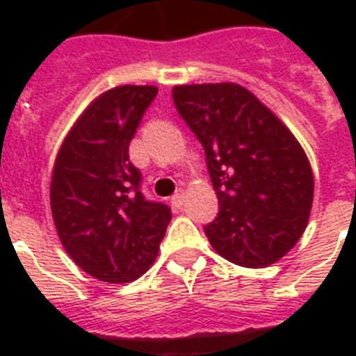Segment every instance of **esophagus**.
Returning <instances> with one entry per match:
<instances>
[{
  "label": "esophagus",
  "instance_id": "34e87169",
  "mask_svg": "<svg viewBox=\"0 0 356 356\" xmlns=\"http://www.w3.org/2000/svg\"><path fill=\"white\" fill-rule=\"evenodd\" d=\"M170 203H172V207L175 209V211H177V209H181V207H183V203H184V192H183V190H179L177 194L172 195Z\"/></svg>",
  "mask_w": 356,
  "mask_h": 356
}]
</instances>
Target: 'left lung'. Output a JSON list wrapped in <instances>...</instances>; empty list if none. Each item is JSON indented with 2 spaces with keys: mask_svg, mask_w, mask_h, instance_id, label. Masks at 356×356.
<instances>
[{
  "mask_svg": "<svg viewBox=\"0 0 356 356\" xmlns=\"http://www.w3.org/2000/svg\"><path fill=\"white\" fill-rule=\"evenodd\" d=\"M173 103L205 147L220 203L205 227L214 251L243 268L275 264L305 233L314 200L298 138L236 83L177 85Z\"/></svg>",
  "mask_w": 356,
  "mask_h": 356,
  "instance_id": "obj_1",
  "label": "left lung"
}]
</instances>
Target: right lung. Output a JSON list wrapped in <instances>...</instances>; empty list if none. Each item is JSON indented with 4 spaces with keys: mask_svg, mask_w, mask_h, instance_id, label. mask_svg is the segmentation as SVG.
I'll use <instances>...</instances> for the list:
<instances>
[{
    "mask_svg": "<svg viewBox=\"0 0 356 356\" xmlns=\"http://www.w3.org/2000/svg\"><path fill=\"white\" fill-rule=\"evenodd\" d=\"M153 85L103 92L75 120L55 159L51 214L70 259L97 281L123 284L149 270L172 220L170 207L145 201L129 162Z\"/></svg>",
    "mask_w": 356,
    "mask_h": 356,
    "instance_id": "add662e5",
    "label": "right lung"
}]
</instances>
